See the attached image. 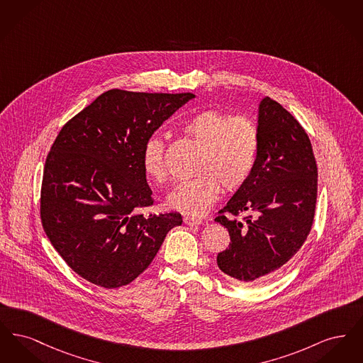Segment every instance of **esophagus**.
I'll use <instances>...</instances> for the list:
<instances>
[{
    "label": "esophagus",
    "instance_id": "esophagus-1",
    "mask_svg": "<svg viewBox=\"0 0 363 363\" xmlns=\"http://www.w3.org/2000/svg\"><path fill=\"white\" fill-rule=\"evenodd\" d=\"M184 223L188 225H203V220L197 219V218H191V216H185Z\"/></svg>",
    "mask_w": 363,
    "mask_h": 363
}]
</instances>
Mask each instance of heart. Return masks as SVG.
I'll return each mask as SVG.
<instances>
[{"label": "heart", "instance_id": "b5f03b06", "mask_svg": "<svg viewBox=\"0 0 363 363\" xmlns=\"http://www.w3.org/2000/svg\"><path fill=\"white\" fill-rule=\"evenodd\" d=\"M182 130L203 152L199 175L178 182L167 196V207L189 215H204L218 199L223 184L228 191L238 189L255 170L259 156V129L246 116L207 110L184 122ZM141 163L145 175L162 182L166 178L164 143L151 136L143 147Z\"/></svg>", "mask_w": 363, "mask_h": 363}]
</instances>
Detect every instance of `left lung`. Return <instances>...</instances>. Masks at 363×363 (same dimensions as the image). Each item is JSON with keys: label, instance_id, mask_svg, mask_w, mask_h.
<instances>
[{"label": "left lung", "instance_id": "left-lung-1", "mask_svg": "<svg viewBox=\"0 0 363 363\" xmlns=\"http://www.w3.org/2000/svg\"><path fill=\"white\" fill-rule=\"evenodd\" d=\"M259 148L250 178L215 218L230 234L218 267L242 284L267 280L299 250L314 218L317 164L303 128L265 96L257 111ZM241 211L255 213L243 221Z\"/></svg>", "mask_w": 363, "mask_h": 363}]
</instances>
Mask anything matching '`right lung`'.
Segmentation results:
<instances>
[{"label":"right lung","instance_id":"obj_1","mask_svg":"<svg viewBox=\"0 0 363 363\" xmlns=\"http://www.w3.org/2000/svg\"><path fill=\"white\" fill-rule=\"evenodd\" d=\"M194 94L110 89L61 129L46 159L40 216L54 249L104 289L129 284L155 259L178 212L151 206L141 155L145 141Z\"/></svg>","mask_w":363,"mask_h":363}]
</instances>
